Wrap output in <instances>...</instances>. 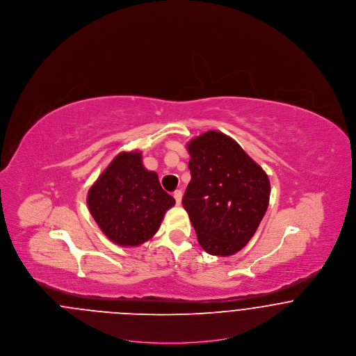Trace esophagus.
Listing matches in <instances>:
<instances>
[{"label":"esophagus","instance_id":"obj_1","mask_svg":"<svg viewBox=\"0 0 356 356\" xmlns=\"http://www.w3.org/2000/svg\"><path fill=\"white\" fill-rule=\"evenodd\" d=\"M173 197H175V200H176V204H177V205H180V204H181V199H183V192H181L180 189L175 191Z\"/></svg>","mask_w":356,"mask_h":356}]
</instances>
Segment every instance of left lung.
<instances>
[{
	"label": "left lung",
	"mask_w": 356,
	"mask_h": 356,
	"mask_svg": "<svg viewBox=\"0 0 356 356\" xmlns=\"http://www.w3.org/2000/svg\"><path fill=\"white\" fill-rule=\"evenodd\" d=\"M191 181L183 197L204 251L238 252L254 236L270 203V179L234 138L208 131L186 144Z\"/></svg>",
	"instance_id": "1"
}]
</instances>
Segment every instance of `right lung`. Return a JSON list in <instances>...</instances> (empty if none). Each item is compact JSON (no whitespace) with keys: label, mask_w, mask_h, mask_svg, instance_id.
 Returning a JSON list of instances; mask_svg holds the SVG:
<instances>
[{"label":"right lung","mask_w":356,"mask_h":356,"mask_svg":"<svg viewBox=\"0 0 356 356\" xmlns=\"http://www.w3.org/2000/svg\"><path fill=\"white\" fill-rule=\"evenodd\" d=\"M90 215L105 236L122 247H137L157 232L175 205L157 173L143 165L141 152H121L90 186Z\"/></svg>","instance_id":"add662e5"}]
</instances>
